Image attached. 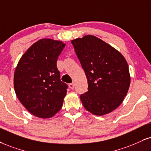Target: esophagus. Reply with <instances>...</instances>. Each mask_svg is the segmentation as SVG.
Returning <instances> with one entry per match:
<instances>
[{
	"mask_svg": "<svg viewBox=\"0 0 151 151\" xmlns=\"http://www.w3.org/2000/svg\"><path fill=\"white\" fill-rule=\"evenodd\" d=\"M69 87H70L71 89H74V83H70V84H69Z\"/></svg>",
	"mask_w": 151,
	"mask_h": 151,
	"instance_id": "34e87169",
	"label": "esophagus"
}]
</instances>
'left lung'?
Wrapping results in <instances>:
<instances>
[{"label": "left lung", "instance_id": "left-lung-1", "mask_svg": "<svg viewBox=\"0 0 151 151\" xmlns=\"http://www.w3.org/2000/svg\"><path fill=\"white\" fill-rule=\"evenodd\" d=\"M88 81V91L80 99L87 111L94 115L110 113L118 108L127 94L131 77L124 56L93 35L72 40Z\"/></svg>", "mask_w": 151, "mask_h": 151}]
</instances>
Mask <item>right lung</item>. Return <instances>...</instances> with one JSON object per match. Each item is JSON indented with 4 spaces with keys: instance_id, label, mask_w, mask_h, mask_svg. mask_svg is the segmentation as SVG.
I'll return each instance as SVG.
<instances>
[{
    "instance_id": "right-lung-1",
    "label": "right lung",
    "mask_w": 151,
    "mask_h": 151,
    "mask_svg": "<svg viewBox=\"0 0 151 151\" xmlns=\"http://www.w3.org/2000/svg\"><path fill=\"white\" fill-rule=\"evenodd\" d=\"M65 45L57 40L40 39L27 49L16 67V96L36 117H52L63 106L68 86L61 81L56 64Z\"/></svg>"
}]
</instances>
